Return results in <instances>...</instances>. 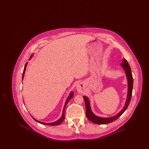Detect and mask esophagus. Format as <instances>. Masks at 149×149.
<instances>
[{"label":"esophagus","mask_w":149,"mask_h":149,"mask_svg":"<svg viewBox=\"0 0 149 149\" xmlns=\"http://www.w3.org/2000/svg\"><path fill=\"white\" fill-rule=\"evenodd\" d=\"M77 89L78 90V92L80 93H83L84 89V85L83 83H79L77 85Z\"/></svg>","instance_id":"34e87169"}]
</instances>
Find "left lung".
<instances>
[{"label": "left lung", "mask_w": 149, "mask_h": 149, "mask_svg": "<svg viewBox=\"0 0 149 149\" xmlns=\"http://www.w3.org/2000/svg\"><path fill=\"white\" fill-rule=\"evenodd\" d=\"M122 62H123V64H122V66L124 69L125 71H126V76L127 78L128 85L127 98L125 106L119 113L116 114L113 117H109V118L99 117L93 113L91 111V109L89 99H88V98L86 97L85 96H84L83 98L84 99L85 103L86 116L88 119L89 120L92 121L94 123L102 125V124L109 123L113 122L114 120H116L117 119H118L120 116L124 113V112L126 110V109L127 108L128 106L130 104V100L131 99V97H132V88H133V81L134 80H133V77H132V72L131 70V68L128 63L127 61L125 58H123Z\"/></svg>", "instance_id": "left-lung-1"}]
</instances>
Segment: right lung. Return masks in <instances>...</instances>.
Returning a JSON list of instances; mask_svg holds the SVG:
<instances>
[{"label": "right lung", "instance_id": "add662e5", "mask_svg": "<svg viewBox=\"0 0 149 149\" xmlns=\"http://www.w3.org/2000/svg\"><path fill=\"white\" fill-rule=\"evenodd\" d=\"M32 55H31V56L30 57V58L32 57ZM27 63H26V64H25V66H24V70H23V75H22V80H23V77H24V72H25V70H26V66H27ZM73 94H74V93L72 92H71L70 94V95H69V96L68 97V99L66 100V102H65V106H64V109H63V115H62V116H61V117L58 120H57L56 122H53V123H44V122H40V121H38V120H36V119H35L33 117H32L33 118V120H35L36 121V122H38V123H41V124H42V125H48V126H56V125H60L63 120H64V119H65V114H64V111H65V108L66 107V104H67V103H68V102H69V100H70V99H71L72 98V97H73Z\"/></svg>", "mask_w": 149, "mask_h": 149}]
</instances>
